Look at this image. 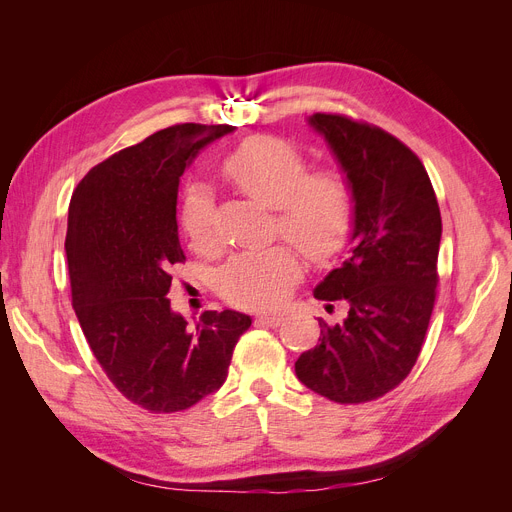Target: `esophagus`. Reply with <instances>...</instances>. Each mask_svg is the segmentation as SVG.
Listing matches in <instances>:
<instances>
[{"label": "esophagus", "mask_w": 512, "mask_h": 512, "mask_svg": "<svg viewBox=\"0 0 512 512\" xmlns=\"http://www.w3.org/2000/svg\"><path fill=\"white\" fill-rule=\"evenodd\" d=\"M257 321H261V324L270 326V328H278L284 321V315L282 313H261V315H257Z\"/></svg>", "instance_id": "1"}]
</instances>
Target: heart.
Returning a JSON list of instances; mask_svg holds the SVG:
<instances>
[{"mask_svg": "<svg viewBox=\"0 0 512 512\" xmlns=\"http://www.w3.org/2000/svg\"><path fill=\"white\" fill-rule=\"evenodd\" d=\"M226 178L267 209H276L278 232L309 259L334 257L351 234L353 188L338 170L309 172L305 155L278 137H253L238 145L222 166ZM180 224L197 249L215 247V205L207 186L186 191ZM301 278V261L288 245L247 251L220 272V290L236 305H276Z\"/></svg>", "mask_w": 512, "mask_h": 512, "instance_id": "b5f03b06", "label": "heart"}]
</instances>
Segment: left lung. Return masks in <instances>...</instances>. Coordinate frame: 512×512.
I'll list each match as a JSON object with an SVG mask.
<instances>
[{
	"label": "left lung",
	"instance_id": "8db88e82",
	"mask_svg": "<svg viewBox=\"0 0 512 512\" xmlns=\"http://www.w3.org/2000/svg\"><path fill=\"white\" fill-rule=\"evenodd\" d=\"M353 188L351 251L313 297L344 301L346 317L319 319V344L294 371L313 392L340 405L380 398L411 373L432 317L442 218L419 157L378 126L313 114ZM332 307V305H328Z\"/></svg>",
	"mask_w": 512,
	"mask_h": 512
}]
</instances>
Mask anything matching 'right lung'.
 <instances>
[{
	"label": "right lung",
	"instance_id": "obj_1",
	"mask_svg": "<svg viewBox=\"0 0 512 512\" xmlns=\"http://www.w3.org/2000/svg\"><path fill=\"white\" fill-rule=\"evenodd\" d=\"M234 126L178 124L107 157L68 209L72 307L107 378L151 413L184 411L226 382L251 317L205 311L195 326L170 307V267L184 259L176 203L184 170Z\"/></svg>",
	"mask_w": 512,
	"mask_h": 512
}]
</instances>
